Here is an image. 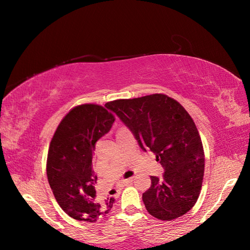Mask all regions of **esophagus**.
Returning a JSON list of instances; mask_svg holds the SVG:
<instances>
[{"instance_id": "obj_1", "label": "esophagus", "mask_w": 250, "mask_h": 250, "mask_svg": "<svg viewBox=\"0 0 250 250\" xmlns=\"http://www.w3.org/2000/svg\"><path fill=\"white\" fill-rule=\"evenodd\" d=\"M132 182H133V177H131V178H128V179H125V180H122V185L124 186H126V185H129V184H131Z\"/></svg>"}]
</instances>
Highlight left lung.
<instances>
[{"label": "left lung", "mask_w": 250, "mask_h": 250, "mask_svg": "<svg viewBox=\"0 0 250 250\" xmlns=\"http://www.w3.org/2000/svg\"><path fill=\"white\" fill-rule=\"evenodd\" d=\"M105 106L164 168L163 177L151 176L150 188L143 193L148 213L166 221L188 213L199 199L204 176L203 145L188 111L162 93L115 100Z\"/></svg>", "instance_id": "1"}]
</instances>
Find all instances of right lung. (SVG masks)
Listing matches in <instances>:
<instances>
[{
    "mask_svg": "<svg viewBox=\"0 0 250 250\" xmlns=\"http://www.w3.org/2000/svg\"><path fill=\"white\" fill-rule=\"evenodd\" d=\"M115 116L98 104L75 106L63 117L47 156V178L61 208L72 218L94 222L108 214L114 198L101 199L94 186L95 143L110 130Z\"/></svg>",
    "mask_w": 250,
    "mask_h": 250,
    "instance_id": "1",
    "label": "right lung"
}]
</instances>
